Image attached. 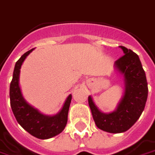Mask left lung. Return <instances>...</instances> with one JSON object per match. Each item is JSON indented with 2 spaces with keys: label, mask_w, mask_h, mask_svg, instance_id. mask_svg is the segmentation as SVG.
<instances>
[{
  "label": "left lung",
  "mask_w": 155,
  "mask_h": 155,
  "mask_svg": "<svg viewBox=\"0 0 155 155\" xmlns=\"http://www.w3.org/2000/svg\"><path fill=\"white\" fill-rule=\"evenodd\" d=\"M124 55L114 62V69L124 80V94L117 107L111 113L101 112L88 96V104L98 128L119 134L127 131L144 110L148 88L146 74L139 56L131 49L120 46Z\"/></svg>",
  "instance_id": "8db88e82"
}]
</instances>
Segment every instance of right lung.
I'll return each instance as SVG.
<instances>
[{"instance_id":"1","label":"right lung","mask_w":155,"mask_h":155,"mask_svg":"<svg viewBox=\"0 0 155 155\" xmlns=\"http://www.w3.org/2000/svg\"><path fill=\"white\" fill-rule=\"evenodd\" d=\"M34 49L26 52L15 63L9 89L10 105L17 122L26 131L36 138L46 140L57 135L64 130L68 122L72 94L68 96L62 108L54 115L44 114L26 101L19 84L20 69L25 59Z\"/></svg>"}]
</instances>
